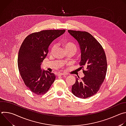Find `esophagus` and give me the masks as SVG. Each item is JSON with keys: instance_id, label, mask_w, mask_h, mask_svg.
Wrapping results in <instances>:
<instances>
[{"instance_id": "esophagus-1", "label": "esophagus", "mask_w": 126, "mask_h": 126, "mask_svg": "<svg viewBox=\"0 0 126 126\" xmlns=\"http://www.w3.org/2000/svg\"><path fill=\"white\" fill-rule=\"evenodd\" d=\"M67 75V74H65V73H59L58 74V76H66Z\"/></svg>"}]
</instances>
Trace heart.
I'll use <instances>...</instances> for the list:
<instances>
[{"mask_svg": "<svg viewBox=\"0 0 126 126\" xmlns=\"http://www.w3.org/2000/svg\"><path fill=\"white\" fill-rule=\"evenodd\" d=\"M56 44H53L51 47V52L53 53L54 52L56 48ZM64 47L65 48V49L66 51L67 50H71L74 52L75 53L76 51H77V46L75 44H74L72 42H66L64 43Z\"/></svg>", "mask_w": 126, "mask_h": 126, "instance_id": "obj_1", "label": "heart"}]
</instances>
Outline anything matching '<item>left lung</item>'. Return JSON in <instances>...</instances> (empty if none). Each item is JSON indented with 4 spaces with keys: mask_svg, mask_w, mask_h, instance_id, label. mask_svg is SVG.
Returning a JSON list of instances; mask_svg holds the SVG:
<instances>
[{
    "mask_svg": "<svg viewBox=\"0 0 126 126\" xmlns=\"http://www.w3.org/2000/svg\"><path fill=\"white\" fill-rule=\"evenodd\" d=\"M78 42L81 50V61L85 76L72 87V92L77 97L86 99L98 91L105 78L107 63L104 50L101 44L89 33L85 31L68 30Z\"/></svg>",
    "mask_w": 126,
    "mask_h": 126,
    "instance_id": "left-lung-1",
    "label": "left lung"
}]
</instances>
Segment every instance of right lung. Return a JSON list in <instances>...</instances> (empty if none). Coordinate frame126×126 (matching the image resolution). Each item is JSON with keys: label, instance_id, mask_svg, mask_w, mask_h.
Returning <instances> with one entry per match:
<instances>
[{"label": "right lung", "instance_id": "obj_1", "mask_svg": "<svg viewBox=\"0 0 126 126\" xmlns=\"http://www.w3.org/2000/svg\"><path fill=\"white\" fill-rule=\"evenodd\" d=\"M65 32L64 30H46L29 35L20 48L18 67L24 84L37 95L46 93L54 82L55 75L41 68L53 40Z\"/></svg>", "mask_w": 126, "mask_h": 126}]
</instances>
